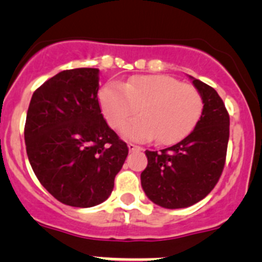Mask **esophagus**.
<instances>
[{
  "label": "esophagus",
  "mask_w": 262,
  "mask_h": 262,
  "mask_svg": "<svg viewBox=\"0 0 262 262\" xmlns=\"http://www.w3.org/2000/svg\"><path fill=\"white\" fill-rule=\"evenodd\" d=\"M128 148L130 152H134V150H142L141 147L136 146V144H133V143H128Z\"/></svg>",
  "instance_id": "esophagus-1"
}]
</instances>
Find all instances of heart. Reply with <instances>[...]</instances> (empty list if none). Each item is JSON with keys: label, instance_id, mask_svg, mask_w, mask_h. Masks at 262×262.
<instances>
[{"label": "heart", "instance_id": "heart-1", "mask_svg": "<svg viewBox=\"0 0 262 262\" xmlns=\"http://www.w3.org/2000/svg\"><path fill=\"white\" fill-rule=\"evenodd\" d=\"M100 105L107 123L120 126L124 138L150 141L157 137L161 144H172L191 133L203 112L199 91L190 84L165 75H139L124 84L110 82L99 94Z\"/></svg>", "mask_w": 262, "mask_h": 262}]
</instances>
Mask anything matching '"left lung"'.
<instances>
[{"mask_svg":"<svg viewBox=\"0 0 262 262\" xmlns=\"http://www.w3.org/2000/svg\"><path fill=\"white\" fill-rule=\"evenodd\" d=\"M203 100L194 130L161 152L146 150L148 165L141 173L143 191L167 209L194 205L213 190L223 171L229 139V115L218 92L191 77Z\"/></svg>","mask_w":262,"mask_h":262,"instance_id":"8db88e82","label":"left lung"}]
</instances>
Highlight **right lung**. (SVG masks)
<instances>
[{
    "instance_id": "add662e5",
    "label": "right lung",
    "mask_w": 262,
    "mask_h": 262,
    "mask_svg": "<svg viewBox=\"0 0 262 262\" xmlns=\"http://www.w3.org/2000/svg\"><path fill=\"white\" fill-rule=\"evenodd\" d=\"M97 68L57 73L33 94L25 124L29 162L40 184L60 203L101 204L128 156L101 114Z\"/></svg>"
}]
</instances>
